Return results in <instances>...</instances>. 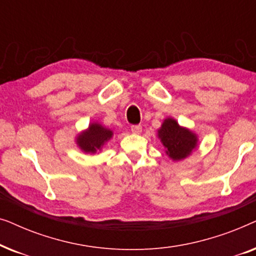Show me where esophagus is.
<instances>
[{"mask_svg":"<svg viewBox=\"0 0 256 256\" xmlns=\"http://www.w3.org/2000/svg\"><path fill=\"white\" fill-rule=\"evenodd\" d=\"M132 132L135 135H140L142 132V127L140 124L132 126Z\"/></svg>","mask_w":256,"mask_h":256,"instance_id":"1","label":"esophagus"}]
</instances>
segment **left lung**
I'll return each mask as SVG.
<instances>
[{"mask_svg": "<svg viewBox=\"0 0 256 256\" xmlns=\"http://www.w3.org/2000/svg\"><path fill=\"white\" fill-rule=\"evenodd\" d=\"M157 136L166 148V154L174 162L186 158L197 148L198 136L186 127H182L172 118H166Z\"/></svg>", "mask_w": 256, "mask_h": 256, "instance_id": "1", "label": "left lung"}]
</instances>
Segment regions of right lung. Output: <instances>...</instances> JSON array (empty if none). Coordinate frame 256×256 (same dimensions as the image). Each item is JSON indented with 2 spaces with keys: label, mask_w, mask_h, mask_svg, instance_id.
<instances>
[{
  "label": "right lung",
  "mask_w": 256,
  "mask_h": 256,
  "mask_svg": "<svg viewBox=\"0 0 256 256\" xmlns=\"http://www.w3.org/2000/svg\"><path fill=\"white\" fill-rule=\"evenodd\" d=\"M113 135L112 129H108L98 122H90L88 128L76 136V143L82 152L96 154L102 150Z\"/></svg>",
  "instance_id": "1"
}]
</instances>
